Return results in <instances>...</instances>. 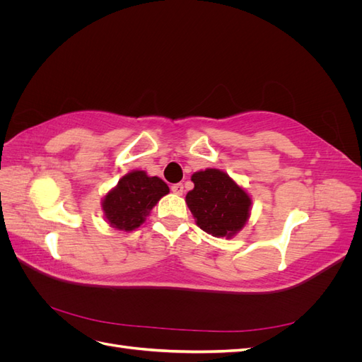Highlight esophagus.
Masks as SVG:
<instances>
[{"label": "esophagus", "mask_w": 362, "mask_h": 362, "mask_svg": "<svg viewBox=\"0 0 362 362\" xmlns=\"http://www.w3.org/2000/svg\"><path fill=\"white\" fill-rule=\"evenodd\" d=\"M170 190L175 193V194H182L184 193V187H182V184H173L172 187H170Z\"/></svg>", "instance_id": "1"}]
</instances>
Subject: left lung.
I'll return each instance as SVG.
<instances>
[{
	"label": "left lung",
	"instance_id": "8db88e82",
	"mask_svg": "<svg viewBox=\"0 0 362 362\" xmlns=\"http://www.w3.org/2000/svg\"><path fill=\"white\" fill-rule=\"evenodd\" d=\"M194 189L185 201L202 231L214 237H233L247 222L249 194L218 169L192 175Z\"/></svg>",
	"mask_w": 362,
	"mask_h": 362
}]
</instances>
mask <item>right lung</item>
<instances>
[{
    "mask_svg": "<svg viewBox=\"0 0 362 362\" xmlns=\"http://www.w3.org/2000/svg\"><path fill=\"white\" fill-rule=\"evenodd\" d=\"M168 184L158 177H148L144 170H134L117 182L103 201L105 218L113 228L133 231L145 222V217L164 194Z\"/></svg>",
    "mask_w": 362,
    "mask_h": 362,
    "instance_id": "obj_1",
    "label": "right lung"
}]
</instances>
